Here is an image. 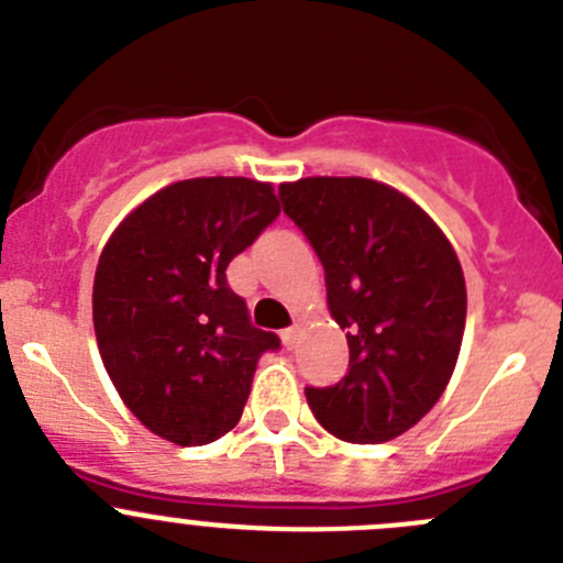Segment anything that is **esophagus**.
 Returning a JSON list of instances; mask_svg holds the SVG:
<instances>
[{
	"label": "esophagus",
	"instance_id": "1",
	"mask_svg": "<svg viewBox=\"0 0 563 563\" xmlns=\"http://www.w3.org/2000/svg\"><path fill=\"white\" fill-rule=\"evenodd\" d=\"M296 336H298V329H296V325H290V329L282 331V342H285L287 351H290V347L296 345Z\"/></svg>",
	"mask_w": 563,
	"mask_h": 563
}]
</instances>
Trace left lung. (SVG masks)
Here are the masks:
<instances>
[{"mask_svg":"<svg viewBox=\"0 0 563 563\" xmlns=\"http://www.w3.org/2000/svg\"><path fill=\"white\" fill-rule=\"evenodd\" d=\"M282 210L318 254L347 373L307 387L320 426L353 445L409 431L445 393L462 347L467 290L459 256L420 207L362 176L278 187Z\"/></svg>","mask_w":563,"mask_h":563,"instance_id":"8db88e82","label":"left lung"}]
</instances>
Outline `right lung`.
Listing matches in <instances>:
<instances>
[{"mask_svg":"<svg viewBox=\"0 0 563 563\" xmlns=\"http://www.w3.org/2000/svg\"><path fill=\"white\" fill-rule=\"evenodd\" d=\"M271 185L205 176L163 187L107 240L93 278L101 362L132 415L181 448L238 426L256 362L278 351L227 267L278 218Z\"/></svg>","mask_w":563,"mask_h":563,"instance_id":"add662e5","label":"right lung"}]
</instances>
